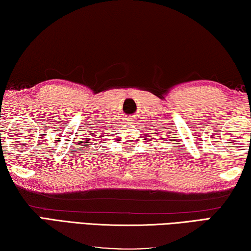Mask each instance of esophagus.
Segmentation results:
<instances>
[{"mask_svg":"<svg viewBox=\"0 0 251 251\" xmlns=\"http://www.w3.org/2000/svg\"><path fill=\"white\" fill-rule=\"evenodd\" d=\"M126 121H129V122H132V121H133V119L130 117V118H128V119H126Z\"/></svg>","mask_w":251,"mask_h":251,"instance_id":"1","label":"esophagus"}]
</instances>
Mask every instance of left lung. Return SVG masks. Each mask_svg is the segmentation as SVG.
Returning <instances> with one entry per match:
<instances>
[{
  "label": "left lung",
  "mask_w": 251,
  "mask_h": 251,
  "mask_svg": "<svg viewBox=\"0 0 251 251\" xmlns=\"http://www.w3.org/2000/svg\"><path fill=\"white\" fill-rule=\"evenodd\" d=\"M163 137H164V135H163Z\"/></svg>",
  "instance_id": "obj_1"
}]
</instances>
